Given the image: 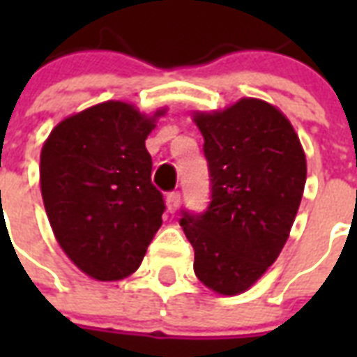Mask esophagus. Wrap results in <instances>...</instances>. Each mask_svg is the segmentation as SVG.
Returning a JSON list of instances; mask_svg holds the SVG:
<instances>
[{
  "label": "esophagus",
  "mask_w": 357,
  "mask_h": 357,
  "mask_svg": "<svg viewBox=\"0 0 357 357\" xmlns=\"http://www.w3.org/2000/svg\"><path fill=\"white\" fill-rule=\"evenodd\" d=\"M179 204H181V195L179 192H168L167 195V207L170 213L178 211Z\"/></svg>",
  "instance_id": "esophagus-1"
}]
</instances>
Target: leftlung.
Returning a JSON list of instances; mask_svg holds the SVG:
<instances>
[{
  "label": "left lung",
  "instance_id": "8db88e82",
  "mask_svg": "<svg viewBox=\"0 0 357 357\" xmlns=\"http://www.w3.org/2000/svg\"><path fill=\"white\" fill-rule=\"evenodd\" d=\"M209 167L211 202L204 213L181 211L195 248V274L215 293L250 289L278 259L305 185V155L293 126L274 105L243 98L196 113Z\"/></svg>",
  "mask_w": 357,
  "mask_h": 357
}]
</instances>
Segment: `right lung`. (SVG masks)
I'll use <instances>...</instances> for the list:
<instances>
[{
	"instance_id": "add662e5",
	"label": "right lung",
	"mask_w": 357,
	"mask_h": 357,
	"mask_svg": "<svg viewBox=\"0 0 357 357\" xmlns=\"http://www.w3.org/2000/svg\"><path fill=\"white\" fill-rule=\"evenodd\" d=\"M105 102L55 126L40 153V190L53 234L75 266L100 282L133 274L162 224L144 140L155 119Z\"/></svg>"
}]
</instances>
